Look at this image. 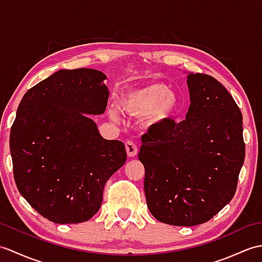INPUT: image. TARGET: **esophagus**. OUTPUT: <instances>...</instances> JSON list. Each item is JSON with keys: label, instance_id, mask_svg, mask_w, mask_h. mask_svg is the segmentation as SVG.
Returning a JSON list of instances; mask_svg holds the SVG:
<instances>
[{"label": "esophagus", "instance_id": "obj_1", "mask_svg": "<svg viewBox=\"0 0 262 262\" xmlns=\"http://www.w3.org/2000/svg\"><path fill=\"white\" fill-rule=\"evenodd\" d=\"M125 147H126V151H127V155H128L129 157H133V156H135L136 154H137V150H138V148H137V146H136V144L134 143L133 141H126V143H125Z\"/></svg>", "mask_w": 262, "mask_h": 262}]
</instances>
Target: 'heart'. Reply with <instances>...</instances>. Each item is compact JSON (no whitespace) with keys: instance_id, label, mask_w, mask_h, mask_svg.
<instances>
[{"instance_id":"b5f03b06","label":"heart","mask_w":262,"mask_h":262,"mask_svg":"<svg viewBox=\"0 0 262 262\" xmlns=\"http://www.w3.org/2000/svg\"><path fill=\"white\" fill-rule=\"evenodd\" d=\"M119 106L123 112L133 116L145 115L146 127H156L172 119L179 113L181 101L166 83L150 82L135 89H129L120 97ZM112 118H116L111 112Z\"/></svg>"}]
</instances>
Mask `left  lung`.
Segmentation results:
<instances>
[{"label": "left lung", "mask_w": 262, "mask_h": 262, "mask_svg": "<svg viewBox=\"0 0 262 262\" xmlns=\"http://www.w3.org/2000/svg\"><path fill=\"white\" fill-rule=\"evenodd\" d=\"M191 105L180 123L169 119L142 136L147 208L178 227L202 224L232 198L245 162L242 114L215 78L188 74Z\"/></svg>", "instance_id": "obj_1"}]
</instances>
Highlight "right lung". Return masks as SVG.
<instances>
[{"label":"right lung","instance_id":"1","mask_svg":"<svg viewBox=\"0 0 262 262\" xmlns=\"http://www.w3.org/2000/svg\"><path fill=\"white\" fill-rule=\"evenodd\" d=\"M106 76L95 69L60 70L29 89L11 127L17 190L49 221H88L108 179L124 165L119 141H107L86 115L105 113Z\"/></svg>","mask_w":262,"mask_h":262}]
</instances>
